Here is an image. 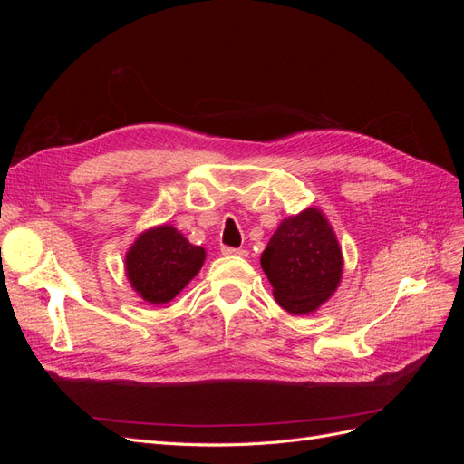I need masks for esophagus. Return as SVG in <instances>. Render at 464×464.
<instances>
[{
    "label": "esophagus",
    "instance_id": "1",
    "mask_svg": "<svg viewBox=\"0 0 464 464\" xmlns=\"http://www.w3.org/2000/svg\"><path fill=\"white\" fill-rule=\"evenodd\" d=\"M220 251H222L224 256H240V257L246 256V249H242V247H232V246H222Z\"/></svg>",
    "mask_w": 464,
    "mask_h": 464
}]
</instances>
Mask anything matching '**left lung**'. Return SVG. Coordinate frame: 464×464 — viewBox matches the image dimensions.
Wrapping results in <instances>:
<instances>
[{
	"mask_svg": "<svg viewBox=\"0 0 464 464\" xmlns=\"http://www.w3.org/2000/svg\"><path fill=\"white\" fill-rule=\"evenodd\" d=\"M275 300L290 314H310L341 283L343 254L334 232L317 208L280 222L261 254Z\"/></svg>",
	"mask_w": 464,
	"mask_h": 464,
	"instance_id": "1",
	"label": "left lung"
}]
</instances>
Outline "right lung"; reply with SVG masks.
<instances>
[{
  "label": "right lung",
  "instance_id": "obj_1",
  "mask_svg": "<svg viewBox=\"0 0 464 464\" xmlns=\"http://www.w3.org/2000/svg\"><path fill=\"white\" fill-rule=\"evenodd\" d=\"M205 249L191 246L174 227H159L137 237L125 257L135 292L149 304H166L201 271Z\"/></svg>",
  "mask_w": 464,
  "mask_h": 464
}]
</instances>
